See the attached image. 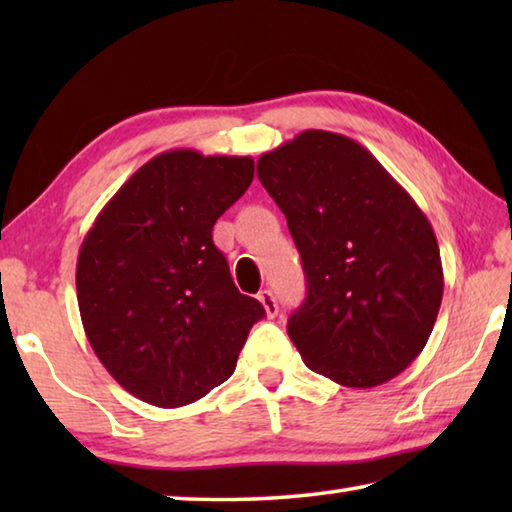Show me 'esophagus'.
<instances>
[{"label": "esophagus", "mask_w": 512, "mask_h": 512, "mask_svg": "<svg viewBox=\"0 0 512 512\" xmlns=\"http://www.w3.org/2000/svg\"><path fill=\"white\" fill-rule=\"evenodd\" d=\"M259 302H262V307H264V311H266V316L268 318H275L277 316V300H275V296L268 289H264V291H259Z\"/></svg>", "instance_id": "obj_1"}]
</instances>
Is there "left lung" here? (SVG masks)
<instances>
[{
  "mask_svg": "<svg viewBox=\"0 0 512 512\" xmlns=\"http://www.w3.org/2000/svg\"><path fill=\"white\" fill-rule=\"evenodd\" d=\"M287 216L307 298L287 332L302 361L372 388L418 357L443 300L436 235L409 192L350 137L305 131L257 160Z\"/></svg>",
  "mask_w": 512,
  "mask_h": 512,
  "instance_id": "1",
  "label": "left lung"
}]
</instances>
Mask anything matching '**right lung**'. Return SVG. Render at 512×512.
I'll return each instance as SVG.
<instances>
[{"instance_id": "1", "label": "right lung", "mask_w": 512, "mask_h": 512, "mask_svg": "<svg viewBox=\"0 0 512 512\" xmlns=\"http://www.w3.org/2000/svg\"><path fill=\"white\" fill-rule=\"evenodd\" d=\"M253 171L248 155L160 153L85 235L76 262L85 336L137 400L162 409L201 400L235 372L250 327L264 318L212 241Z\"/></svg>"}]
</instances>
